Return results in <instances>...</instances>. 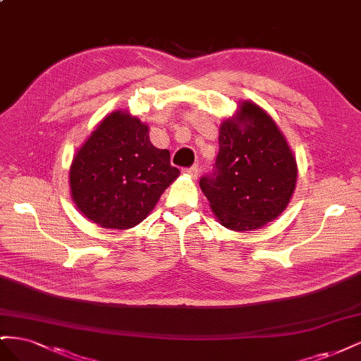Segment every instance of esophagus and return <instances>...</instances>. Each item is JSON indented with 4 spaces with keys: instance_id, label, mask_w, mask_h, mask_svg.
<instances>
[{
    "instance_id": "1",
    "label": "esophagus",
    "mask_w": 361,
    "mask_h": 361,
    "mask_svg": "<svg viewBox=\"0 0 361 361\" xmlns=\"http://www.w3.org/2000/svg\"><path fill=\"white\" fill-rule=\"evenodd\" d=\"M185 173L188 174V176L191 178V179H197V176H199V170H197V167H190V169H187L185 170Z\"/></svg>"
}]
</instances>
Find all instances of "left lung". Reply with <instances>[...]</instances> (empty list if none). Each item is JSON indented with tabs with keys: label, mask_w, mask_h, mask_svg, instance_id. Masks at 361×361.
I'll return each mask as SVG.
<instances>
[{
	"label": "left lung",
	"mask_w": 361,
	"mask_h": 361,
	"mask_svg": "<svg viewBox=\"0 0 361 361\" xmlns=\"http://www.w3.org/2000/svg\"><path fill=\"white\" fill-rule=\"evenodd\" d=\"M214 171L200 188L220 223L251 232L286 209L297 183V161L285 135L259 105L245 101L218 135Z\"/></svg>",
	"instance_id": "8db88e82"
}]
</instances>
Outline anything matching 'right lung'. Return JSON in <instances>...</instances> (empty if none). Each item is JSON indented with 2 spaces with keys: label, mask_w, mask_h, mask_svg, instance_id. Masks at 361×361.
I'll list each match as a JSON object with an SVG mask.
<instances>
[{
  "label": "right lung",
  "mask_w": 361,
  "mask_h": 361,
  "mask_svg": "<svg viewBox=\"0 0 361 361\" xmlns=\"http://www.w3.org/2000/svg\"><path fill=\"white\" fill-rule=\"evenodd\" d=\"M180 171L150 143L149 126L128 111L108 114L73 157L69 182L78 209L101 227L141 223Z\"/></svg>",
  "instance_id": "1"
}]
</instances>
